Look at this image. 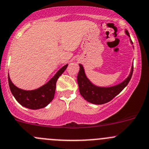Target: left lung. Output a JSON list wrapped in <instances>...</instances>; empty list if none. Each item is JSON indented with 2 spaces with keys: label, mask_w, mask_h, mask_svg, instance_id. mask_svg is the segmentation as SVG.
I'll return each mask as SVG.
<instances>
[{
  "label": "left lung",
  "mask_w": 149,
  "mask_h": 149,
  "mask_svg": "<svg viewBox=\"0 0 149 149\" xmlns=\"http://www.w3.org/2000/svg\"><path fill=\"white\" fill-rule=\"evenodd\" d=\"M125 33L128 37H130L127 30H125ZM130 42L133 44L131 40ZM79 66H80V70L77 76V81L80 94L84 97V100L94 104H103L108 102L111 101L114 97H116L118 94H120L123 88L128 84L133 71V65L129 76L122 83L110 87H100L91 83L86 76L83 65L79 64Z\"/></svg>",
  "instance_id": "left-lung-1"
}]
</instances>
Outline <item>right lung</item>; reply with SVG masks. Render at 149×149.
Returning <instances> with one entry per match:
<instances>
[{
  "label": "right lung",
  "instance_id": "obj_1",
  "mask_svg": "<svg viewBox=\"0 0 149 149\" xmlns=\"http://www.w3.org/2000/svg\"><path fill=\"white\" fill-rule=\"evenodd\" d=\"M67 65L61 68L56 74L42 86L31 91L21 89L11 82L8 75V84L12 94L21 105L31 109H38L45 107L53 100L56 82L58 78L65 71Z\"/></svg>",
  "mask_w": 149,
  "mask_h": 149
}]
</instances>
